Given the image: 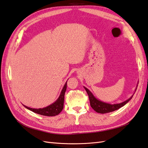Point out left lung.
<instances>
[{
    "mask_svg": "<svg viewBox=\"0 0 148 148\" xmlns=\"http://www.w3.org/2000/svg\"><path fill=\"white\" fill-rule=\"evenodd\" d=\"M137 86H136V88L135 89V91L134 94L135 93L136 89H137ZM84 88L86 90L87 93H88L89 98V101H90V104L91 108L94 109V111H96L98 113H101V114H105V113H108V112H111L112 111H114L116 110H117L121 107L124 106L127 104L129 101H130L131 99L132 96H133L134 94L132 95L127 99V100L124 101L122 103H118V104H110V103H105V102L102 101L99 99H97V98L93 95V94L90 91V90L86 88V87L84 86Z\"/></svg>",
    "mask_w": 148,
    "mask_h": 148,
    "instance_id": "1",
    "label": "left lung"
}]
</instances>
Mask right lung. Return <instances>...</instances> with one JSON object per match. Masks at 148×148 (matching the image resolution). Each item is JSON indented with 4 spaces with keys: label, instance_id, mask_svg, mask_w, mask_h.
Instances as JSON below:
<instances>
[{
    "label": "right lung",
    "instance_id": "add662e5",
    "mask_svg": "<svg viewBox=\"0 0 148 148\" xmlns=\"http://www.w3.org/2000/svg\"><path fill=\"white\" fill-rule=\"evenodd\" d=\"M67 81L65 83V84H64L59 97L57 99V100L54 103L49 105L48 106L39 109L31 108L28 106H26L23 104L25 108L29 109V110L35 113H37L38 114H40L45 116H55L56 115H58L62 111L64 108V94H65V92L67 89Z\"/></svg>",
    "mask_w": 148,
    "mask_h": 148
}]
</instances>
